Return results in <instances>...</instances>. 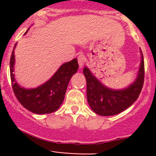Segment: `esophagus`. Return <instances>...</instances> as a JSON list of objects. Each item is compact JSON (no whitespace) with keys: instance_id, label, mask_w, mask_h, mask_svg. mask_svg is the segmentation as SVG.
Segmentation results:
<instances>
[{"instance_id":"esophagus-1","label":"esophagus","mask_w":156,"mask_h":156,"mask_svg":"<svg viewBox=\"0 0 156 156\" xmlns=\"http://www.w3.org/2000/svg\"><path fill=\"white\" fill-rule=\"evenodd\" d=\"M77 60H78V63H79L80 68H82L83 65H84L85 62H86V58H85V56L83 54H80L79 55L78 58H77Z\"/></svg>"}]
</instances>
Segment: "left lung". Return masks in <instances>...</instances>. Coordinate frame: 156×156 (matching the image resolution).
Instances as JSON below:
<instances>
[{"label":"left lung","mask_w":156,"mask_h":156,"mask_svg":"<svg viewBox=\"0 0 156 156\" xmlns=\"http://www.w3.org/2000/svg\"><path fill=\"white\" fill-rule=\"evenodd\" d=\"M139 73L137 80L126 89L111 90L102 85L87 67L83 74L87 80V97L91 109L104 116L114 115L124 111L137 100L142 90L144 80V62L141 55Z\"/></svg>","instance_id":"obj_1"}]
</instances>
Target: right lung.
<instances>
[{
    "label": "right lung",
    "instance_id": "1",
    "mask_svg": "<svg viewBox=\"0 0 156 156\" xmlns=\"http://www.w3.org/2000/svg\"><path fill=\"white\" fill-rule=\"evenodd\" d=\"M15 44L14 49L16 48ZM14 49L10 58V76L13 92L22 105L36 114L51 113L58 109L64 100L71 77L76 73L79 65L76 58L63 64L48 82L35 89L20 87L14 77Z\"/></svg>",
    "mask_w": 156,
    "mask_h": 156
}]
</instances>
